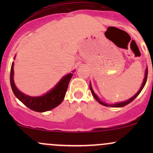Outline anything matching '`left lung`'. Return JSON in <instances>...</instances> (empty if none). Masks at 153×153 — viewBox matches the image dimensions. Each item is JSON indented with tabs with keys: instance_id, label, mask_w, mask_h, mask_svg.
Instances as JSON below:
<instances>
[{
	"instance_id": "1",
	"label": "left lung",
	"mask_w": 153,
	"mask_h": 153,
	"mask_svg": "<svg viewBox=\"0 0 153 153\" xmlns=\"http://www.w3.org/2000/svg\"><path fill=\"white\" fill-rule=\"evenodd\" d=\"M147 68H146V70H145V78H144V80H143V84H142L141 87H140V90H139L137 91V93L136 94L134 95V96H133L132 97L130 98L129 99L127 100V101H123V102H119V103H114V104H109V103H104L103 102V101H101V100L99 99V98L98 97L97 95H96V94L94 93V90H93L92 88V86H91V83L90 82V89H91V94H92L93 96H94V99L96 100V101H98V102H99V103H101V105H103V106H111V107H123L124 106H126V105L129 104V103H131V101L134 100L135 98L137 97V96H138L139 94H140V92H141L142 90L143 89L144 86H145V83H146V81H147Z\"/></svg>"
}]
</instances>
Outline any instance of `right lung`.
<instances>
[{
    "mask_svg": "<svg viewBox=\"0 0 153 153\" xmlns=\"http://www.w3.org/2000/svg\"><path fill=\"white\" fill-rule=\"evenodd\" d=\"M13 65L14 62H13L10 68V86L16 97L19 101H22L25 106L34 111L45 112L55 108L62 103L65 96L66 91L68 90V84L73 75V73H68V75L63 76L53 88L51 89L43 96H30L21 92L16 86L13 80V74H14ZM73 73H74V71H73Z\"/></svg>",
    "mask_w": 153,
    "mask_h": 153,
    "instance_id": "obj_1",
    "label": "right lung"
}]
</instances>
